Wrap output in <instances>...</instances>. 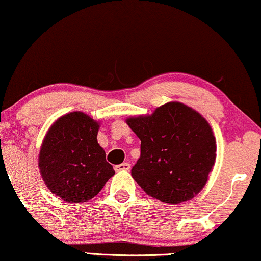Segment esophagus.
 <instances>
[{
	"mask_svg": "<svg viewBox=\"0 0 261 261\" xmlns=\"http://www.w3.org/2000/svg\"><path fill=\"white\" fill-rule=\"evenodd\" d=\"M116 171H129L130 170V164L129 163H122L120 165L115 166Z\"/></svg>",
	"mask_w": 261,
	"mask_h": 261,
	"instance_id": "1",
	"label": "esophagus"
}]
</instances>
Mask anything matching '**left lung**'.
Listing matches in <instances>:
<instances>
[{
  "label": "left lung",
  "instance_id": "1",
  "mask_svg": "<svg viewBox=\"0 0 261 261\" xmlns=\"http://www.w3.org/2000/svg\"><path fill=\"white\" fill-rule=\"evenodd\" d=\"M127 123L141 140L132 177L146 194L178 204L202 190L216 158L215 137L204 117L183 103L170 102Z\"/></svg>",
  "mask_w": 261,
  "mask_h": 261
}]
</instances>
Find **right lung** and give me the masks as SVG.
<instances>
[{
    "label": "right lung",
    "instance_id": "1",
    "mask_svg": "<svg viewBox=\"0 0 261 261\" xmlns=\"http://www.w3.org/2000/svg\"><path fill=\"white\" fill-rule=\"evenodd\" d=\"M98 123L74 112L57 121L39 155L42 179L53 194L69 203L95 197L115 174L97 142Z\"/></svg>",
    "mask_w": 261,
    "mask_h": 261
}]
</instances>
